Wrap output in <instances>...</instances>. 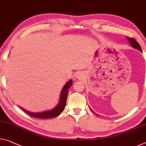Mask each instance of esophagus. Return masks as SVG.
Here are the masks:
<instances>
[{"instance_id": "34e87169", "label": "esophagus", "mask_w": 146, "mask_h": 146, "mask_svg": "<svg viewBox=\"0 0 146 146\" xmlns=\"http://www.w3.org/2000/svg\"><path fill=\"white\" fill-rule=\"evenodd\" d=\"M83 73H78L77 74V75H76V77H77V79H81V78H83Z\"/></svg>"}]
</instances>
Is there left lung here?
I'll list each match as a JSON object with an SVG mask.
<instances>
[{"label": "left lung", "mask_w": 146, "mask_h": 146, "mask_svg": "<svg viewBox=\"0 0 146 146\" xmlns=\"http://www.w3.org/2000/svg\"><path fill=\"white\" fill-rule=\"evenodd\" d=\"M127 40L129 41V43L131 45L132 47L135 48H136V49H138V50H140V52H142V48H141L140 45H139V43H138L137 41L135 40V39L129 38V37H127ZM90 110H91L92 111H93L91 109V108H90Z\"/></svg>", "instance_id": "obj_1"}]
</instances>
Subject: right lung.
<instances>
[{"label": "right lung", "instance_id": "right-lung-1", "mask_svg": "<svg viewBox=\"0 0 146 146\" xmlns=\"http://www.w3.org/2000/svg\"><path fill=\"white\" fill-rule=\"evenodd\" d=\"M73 80H69L68 82H67L64 87L62 88L60 96L59 99V102L57 104V105L54 107L52 109L48 110L43 111V112H32L28 111L27 110L24 109L23 108L20 107L21 109L25 111V112H26L30 115H31L32 117H38V118H41V119H48V118H52V117H56L58 115H60L61 113L63 112L64 110L65 106H66L67 98H68V90L69 88L72 85Z\"/></svg>", "mask_w": 146, "mask_h": 146}]
</instances>
